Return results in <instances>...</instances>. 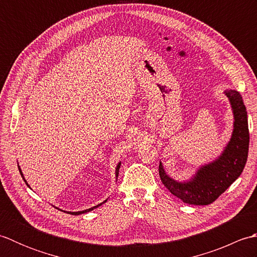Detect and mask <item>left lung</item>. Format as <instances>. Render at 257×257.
Instances as JSON below:
<instances>
[{
  "mask_svg": "<svg viewBox=\"0 0 257 257\" xmlns=\"http://www.w3.org/2000/svg\"><path fill=\"white\" fill-rule=\"evenodd\" d=\"M224 94L231 103L234 122L230 141L222 154L201 166L187 181H177L169 176L161 162L159 165L162 183L184 203L207 205L214 202L241 176L246 163L249 144L246 108L238 91L226 89Z\"/></svg>",
  "mask_w": 257,
  "mask_h": 257,
  "instance_id": "obj_1",
  "label": "left lung"
}]
</instances>
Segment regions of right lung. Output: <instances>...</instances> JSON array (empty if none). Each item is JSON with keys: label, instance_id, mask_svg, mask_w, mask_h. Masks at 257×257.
<instances>
[{"label": "right lung", "instance_id": "add662e5", "mask_svg": "<svg viewBox=\"0 0 257 257\" xmlns=\"http://www.w3.org/2000/svg\"><path fill=\"white\" fill-rule=\"evenodd\" d=\"M120 165H121V162H118V165H117V167H116V179L118 178V173H119V168H120ZM19 170H20V173H21V176L23 177V180L25 181V183H26V185L27 187H30L29 185V183H27V181L25 180V178H24V176H23V172H22V170H21V168H20V166H19ZM105 202H107V200H105L103 202H101L100 204H97V205H95V206H92V207H90V209H87V210H84V211H78V212H69V211H63V210H61V209H58V207H56L57 210H61V211H63V212H65V213H68V214H72V215H79V214H84V213H87V212H90V211H92L94 209H96V207H98V206H100L101 204H103L105 203Z\"/></svg>", "mask_w": 257, "mask_h": 257}]
</instances>
